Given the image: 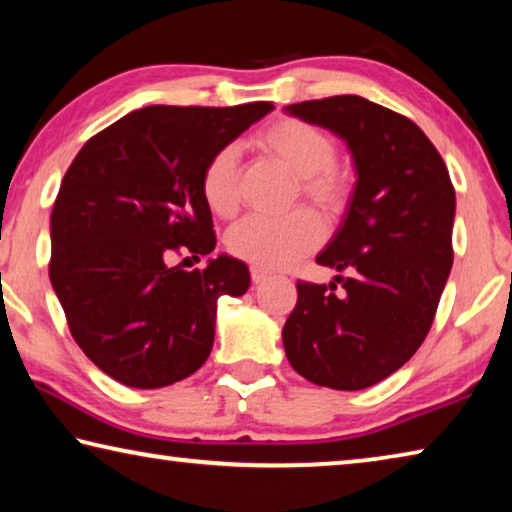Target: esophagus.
<instances>
[{
	"label": "esophagus",
	"instance_id": "1",
	"mask_svg": "<svg viewBox=\"0 0 512 512\" xmlns=\"http://www.w3.org/2000/svg\"><path fill=\"white\" fill-rule=\"evenodd\" d=\"M250 280H253V284H262L264 280H268V273L262 271V268L253 266V268H250Z\"/></svg>",
	"mask_w": 512,
	"mask_h": 512
}]
</instances>
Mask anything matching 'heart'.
<instances>
[{
    "instance_id": "obj_1",
    "label": "heart",
    "mask_w": 512,
    "mask_h": 512,
    "mask_svg": "<svg viewBox=\"0 0 512 512\" xmlns=\"http://www.w3.org/2000/svg\"><path fill=\"white\" fill-rule=\"evenodd\" d=\"M255 146L298 176V196L329 219L345 212L352 196V171L336 160V142L311 121L282 117L255 135ZM201 196L216 216H232L239 207V151L225 144L205 162ZM325 225L316 212L300 207L280 219L246 216L232 225L225 246L235 257L262 271H280L316 250Z\"/></svg>"
}]
</instances>
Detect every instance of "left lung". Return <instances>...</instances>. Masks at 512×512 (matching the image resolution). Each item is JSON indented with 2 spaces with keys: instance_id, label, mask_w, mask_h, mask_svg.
I'll return each mask as SVG.
<instances>
[{
  "instance_id": "8db88e82",
  "label": "left lung",
  "mask_w": 512,
  "mask_h": 512,
  "mask_svg": "<svg viewBox=\"0 0 512 512\" xmlns=\"http://www.w3.org/2000/svg\"><path fill=\"white\" fill-rule=\"evenodd\" d=\"M284 110L345 140L357 171L339 230L316 257L343 273L334 281L346 291L298 282L284 352L314 384L361 391L427 339L454 262V185L429 137L379 103L341 94Z\"/></svg>"
}]
</instances>
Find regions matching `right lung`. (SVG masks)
<instances>
[{
	"label": "right lung",
	"mask_w": 512,
	"mask_h": 512,
	"mask_svg": "<svg viewBox=\"0 0 512 512\" xmlns=\"http://www.w3.org/2000/svg\"><path fill=\"white\" fill-rule=\"evenodd\" d=\"M271 110L268 101L133 110L69 164L51 212L49 280L74 341L119 384L162 388L194 375L212 352L216 302L248 291V266L235 257L203 271L169 259L212 253L205 162Z\"/></svg>",
	"instance_id": "1"
}]
</instances>
